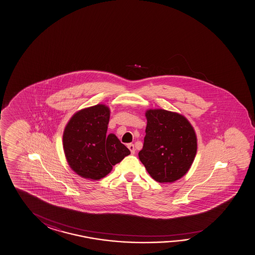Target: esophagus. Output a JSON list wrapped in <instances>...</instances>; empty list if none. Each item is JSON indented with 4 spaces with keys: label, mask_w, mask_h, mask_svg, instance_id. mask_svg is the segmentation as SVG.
<instances>
[{
    "label": "esophagus",
    "mask_w": 255,
    "mask_h": 255,
    "mask_svg": "<svg viewBox=\"0 0 255 255\" xmlns=\"http://www.w3.org/2000/svg\"><path fill=\"white\" fill-rule=\"evenodd\" d=\"M128 149H130V153H135V150H136V149H135L134 145L131 144V143H130V144H128Z\"/></svg>",
    "instance_id": "esophagus-1"
}]
</instances>
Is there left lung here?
I'll list each match as a JSON object with an SVG mask.
<instances>
[{"label":"left lung","mask_w":255,"mask_h":255,"mask_svg":"<svg viewBox=\"0 0 255 255\" xmlns=\"http://www.w3.org/2000/svg\"><path fill=\"white\" fill-rule=\"evenodd\" d=\"M144 143L139 159L154 180L172 183L188 173L196 157L197 139L185 116L164 109L146 111Z\"/></svg>","instance_id":"left-lung-1"}]
</instances>
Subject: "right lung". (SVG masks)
I'll list each match as a JSON object with an SVG mask.
<instances>
[{"label": "right lung", "instance_id": "right-lung-1", "mask_svg": "<svg viewBox=\"0 0 255 255\" xmlns=\"http://www.w3.org/2000/svg\"><path fill=\"white\" fill-rule=\"evenodd\" d=\"M109 119V107L96 105L77 112L65 127V156L69 167L82 178H105L130 153L116 134L106 135Z\"/></svg>", "mask_w": 255, "mask_h": 255}]
</instances>
